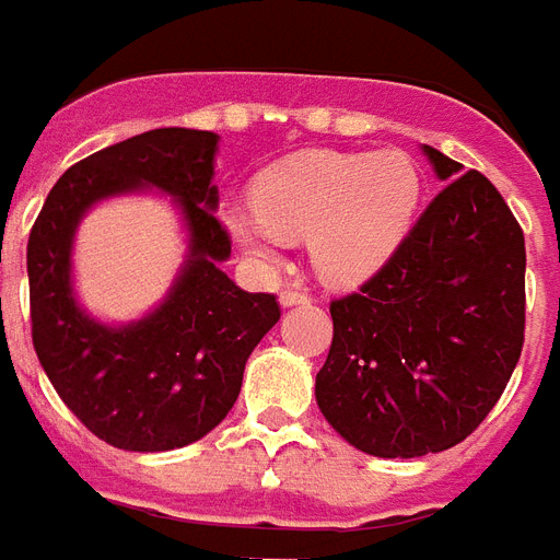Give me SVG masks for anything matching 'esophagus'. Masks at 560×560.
Returning <instances> with one entry per match:
<instances>
[{
  "label": "esophagus",
  "mask_w": 560,
  "mask_h": 560,
  "mask_svg": "<svg viewBox=\"0 0 560 560\" xmlns=\"http://www.w3.org/2000/svg\"><path fill=\"white\" fill-rule=\"evenodd\" d=\"M308 294L306 291H298V289H285L283 294H280V303H283V306H306L308 303Z\"/></svg>",
  "instance_id": "34e87169"
}]
</instances>
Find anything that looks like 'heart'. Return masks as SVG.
I'll list each match as a JSON object with an SVG mask.
<instances>
[{
  "mask_svg": "<svg viewBox=\"0 0 560 560\" xmlns=\"http://www.w3.org/2000/svg\"><path fill=\"white\" fill-rule=\"evenodd\" d=\"M257 211L225 223L257 260H275L285 237H308L312 260L331 283H358L389 260L412 225L420 174L404 154L312 151L254 179Z\"/></svg>",
  "mask_w": 560,
  "mask_h": 560,
  "instance_id": "1",
  "label": "heart"
}]
</instances>
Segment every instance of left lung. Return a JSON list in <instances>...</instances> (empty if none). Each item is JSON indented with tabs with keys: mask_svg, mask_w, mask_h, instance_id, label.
<instances>
[{
	"mask_svg": "<svg viewBox=\"0 0 560 560\" xmlns=\"http://www.w3.org/2000/svg\"><path fill=\"white\" fill-rule=\"evenodd\" d=\"M446 186L392 257L331 300L317 406L377 457H420L466 441L524 349L526 248L518 220L480 171L423 145Z\"/></svg>",
	"mask_w": 560,
	"mask_h": 560,
	"instance_id": "obj_1",
	"label": "left lung"
}]
</instances>
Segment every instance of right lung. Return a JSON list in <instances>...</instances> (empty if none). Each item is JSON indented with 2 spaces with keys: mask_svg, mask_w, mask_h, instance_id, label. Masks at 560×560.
<instances>
[{
  "mask_svg": "<svg viewBox=\"0 0 560 560\" xmlns=\"http://www.w3.org/2000/svg\"><path fill=\"white\" fill-rule=\"evenodd\" d=\"M217 133L154 128L65 171L27 237L31 337L62 404L100 441L168 452L200 441L231 412L243 369L280 320L275 294L243 291L220 262L231 237L217 220ZM154 185L178 197L192 254L170 300L145 322L110 330L70 294V243L79 217L103 196Z\"/></svg>",
  "mask_w": 560,
  "mask_h": 560,
  "instance_id": "1",
  "label": "right lung"
}]
</instances>
